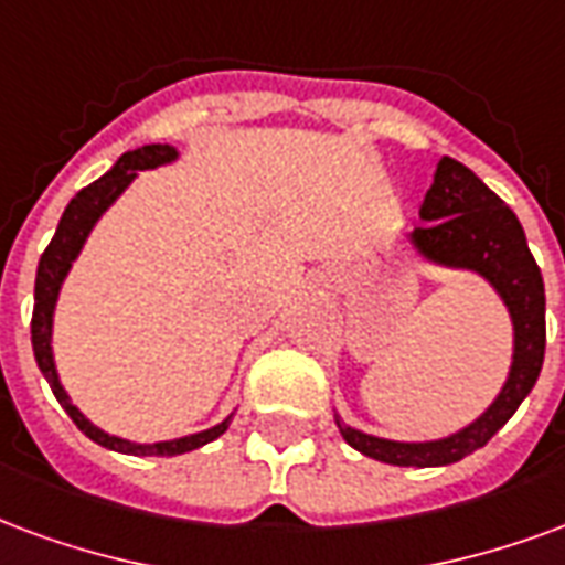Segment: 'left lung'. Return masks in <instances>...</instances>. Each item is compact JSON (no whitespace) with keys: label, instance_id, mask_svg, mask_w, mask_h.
Segmentation results:
<instances>
[{"label":"left lung","instance_id":"1","mask_svg":"<svg viewBox=\"0 0 565 565\" xmlns=\"http://www.w3.org/2000/svg\"><path fill=\"white\" fill-rule=\"evenodd\" d=\"M422 227L404 233L413 254L428 266L479 275L503 302L512 323V362L494 401L473 422L437 440H388L335 425L356 452L395 467H446L482 449L536 386L545 359V284L515 212L470 167L443 154L434 185L419 209Z\"/></svg>","mask_w":565,"mask_h":565}]
</instances>
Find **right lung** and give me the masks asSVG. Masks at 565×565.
<instances>
[{
  "instance_id": "1",
  "label": "right lung",
  "mask_w": 565,
  "mask_h": 565,
  "mask_svg": "<svg viewBox=\"0 0 565 565\" xmlns=\"http://www.w3.org/2000/svg\"><path fill=\"white\" fill-rule=\"evenodd\" d=\"M173 161H179V149L167 143L140 146V149L125 152L102 179H95L92 185L83 188L81 194L65 206V212H62L60 218V227H56V236L50 239L47 250H44L41 260H38L35 308H32V350H35L38 367H41V374L47 377L53 395H56V401H60L62 407H65V413L74 419V425H77L89 440L98 443V446L122 455H185L191 452V449H200V446H206V443L218 440L221 434L230 428L233 416H236V411H233L227 419H221L218 425H212L206 431L185 434V437H173V440H125V437H116V434L98 428V425L71 401V395L65 392V386H62L60 380L56 356H53V317H56V302H60L62 284L68 278L74 260L81 257V250L83 245H86V239H89V233L95 230V224L104 218V212H107L116 200L122 198L125 191L131 188L134 179L140 177L143 170L167 167L173 164Z\"/></svg>"
}]
</instances>
